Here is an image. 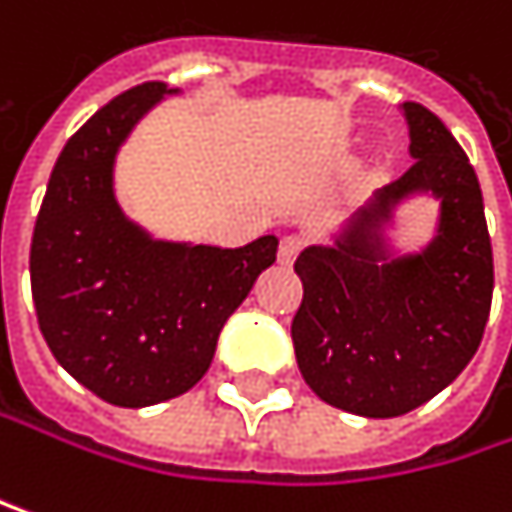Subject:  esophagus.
<instances>
[{
	"instance_id": "obj_1",
	"label": "esophagus",
	"mask_w": 512,
	"mask_h": 512,
	"mask_svg": "<svg viewBox=\"0 0 512 512\" xmlns=\"http://www.w3.org/2000/svg\"><path fill=\"white\" fill-rule=\"evenodd\" d=\"M303 236H297V233H288V236H282V242H279V261L288 267V264H294L297 261V254L303 251Z\"/></svg>"
}]
</instances>
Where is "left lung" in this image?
Instances as JSON below:
<instances>
[{"instance_id": "8db88e82", "label": "left lung", "mask_w": 512, "mask_h": 512, "mask_svg": "<svg viewBox=\"0 0 512 512\" xmlns=\"http://www.w3.org/2000/svg\"><path fill=\"white\" fill-rule=\"evenodd\" d=\"M414 164L384 185L390 200L432 188L441 233L420 258L375 264L366 239L306 248L294 270L303 303L291 324L306 384L333 408L360 417H399L453 384L483 342L495 264L477 173L450 128L423 104L405 101Z\"/></svg>"}]
</instances>
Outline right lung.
<instances>
[{"mask_svg":"<svg viewBox=\"0 0 512 512\" xmlns=\"http://www.w3.org/2000/svg\"><path fill=\"white\" fill-rule=\"evenodd\" d=\"M167 92L140 83L104 104L65 143L35 221L29 276L56 363L98 399L143 408L191 390L218 333L276 261V236L242 248L167 245L116 206L113 158Z\"/></svg>","mask_w":512,"mask_h":512,"instance_id":"right-lung-1","label":"right lung"}]
</instances>
